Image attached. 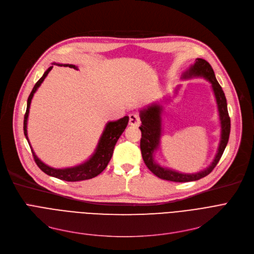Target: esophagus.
<instances>
[{
	"label": "esophagus",
	"instance_id": "esophagus-1",
	"mask_svg": "<svg viewBox=\"0 0 254 254\" xmlns=\"http://www.w3.org/2000/svg\"><path fill=\"white\" fill-rule=\"evenodd\" d=\"M128 116H129V126H134V127L140 126L141 120L138 113H130Z\"/></svg>",
	"mask_w": 254,
	"mask_h": 254
}]
</instances>
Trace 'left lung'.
<instances>
[{
  "label": "left lung",
  "instance_id": "obj_1",
  "mask_svg": "<svg viewBox=\"0 0 254 254\" xmlns=\"http://www.w3.org/2000/svg\"><path fill=\"white\" fill-rule=\"evenodd\" d=\"M192 78H204L211 84L213 95H214L217 105L220 124V139L217 151L213 161L208 167L195 173H182L174 169L159 165L155 159V154L157 150L161 149V140L164 131L163 122L165 110L161 103H153L144 107V108L140 110V119L142 122L140 127L142 131L140 148L142 157L145 165L147 166V168L153 174L164 180L174 182H190L207 176L216 167L229 142L231 119L228 112V103H226L224 92L216 80L214 71H213L210 64L203 59H196L194 63L190 65V68L184 71L181 75L182 80H189ZM180 87L181 85L176 86L174 95L175 97L178 95Z\"/></svg>",
  "mask_w": 254,
  "mask_h": 254
}]
</instances>
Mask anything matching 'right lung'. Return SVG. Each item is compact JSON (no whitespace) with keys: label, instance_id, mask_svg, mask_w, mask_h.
I'll return each mask as SVG.
<instances>
[{"label":"right lung","instance_id":"add662e5","mask_svg":"<svg viewBox=\"0 0 254 254\" xmlns=\"http://www.w3.org/2000/svg\"><path fill=\"white\" fill-rule=\"evenodd\" d=\"M52 64H58V65H64V66H69V68H73L78 70V66L72 64H60V63H52L49 68L45 71L43 76L38 80V82L35 84L32 92L30 93V97L28 99V104H26V111L24 115L23 120V132L25 139L28 140L30 147L32 149L34 159L37 164V166L41 169L45 174L56 177L61 180L64 181H81V180H87L91 179L93 177L98 176L99 174L105 170V168L108 166L110 159L113 154V149L115 147V144L118 141L119 137L122 136L123 132L125 131L127 124H128V116H125L120 119L114 120V122H108L106 124L102 135L99 139V142L97 144V147L93 151V153L81 164H78L73 167H66V168H53L49 165L45 164L40 159L37 154L35 153L32 145L30 143L29 137H28V119H29V113L31 108V103L33 100V97L35 92L38 90V88L41 86L44 79L47 77L48 73L52 70L53 65Z\"/></svg>","mask_w":254,"mask_h":254}]
</instances>
